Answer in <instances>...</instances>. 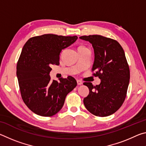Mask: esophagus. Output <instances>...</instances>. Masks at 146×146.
<instances>
[{
    "instance_id": "obj_1",
    "label": "esophagus",
    "mask_w": 146,
    "mask_h": 146,
    "mask_svg": "<svg viewBox=\"0 0 146 146\" xmlns=\"http://www.w3.org/2000/svg\"><path fill=\"white\" fill-rule=\"evenodd\" d=\"M76 82H77V84H78V86L82 85V84H83L82 81H80V80H76Z\"/></svg>"
}]
</instances>
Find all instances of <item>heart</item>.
<instances>
[{
    "instance_id": "obj_1",
    "label": "heart",
    "mask_w": 146,
    "mask_h": 146,
    "mask_svg": "<svg viewBox=\"0 0 146 146\" xmlns=\"http://www.w3.org/2000/svg\"><path fill=\"white\" fill-rule=\"evenodd\" d=\"M79 48H84V47H82V46H80V47H79Z\"/></svg>"
}]
</instances>
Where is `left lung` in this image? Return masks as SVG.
I'll use <instances>...</instances> for the list:
<instances>
[{"mask_svg":"<svg viewBox=\"0 0 146 146\" xmlns=\"http://www.w3.org/2000/svg\"><path fill=\"white\" fill-rule=\"evenodd\" d=\"M80 38L92 44L95 53L92 71L101 80L95 86L91 82L84 83L90 90L84 104L94 115L110 116L122 105L129 86L130 71L124 51L117 40L98 35Z\"/></svg>","mask_w":146,"mask_h":146,"instance_id":"obj_1","label":"left lung"}]
</instances>
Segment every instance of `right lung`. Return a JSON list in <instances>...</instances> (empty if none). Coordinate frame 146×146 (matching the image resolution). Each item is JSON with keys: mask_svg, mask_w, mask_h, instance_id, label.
Segmentation results:
<instances>
[{"mask_svg": "<svg viewBox=\"0 0 146 146\" xmlns=\"http://www.w3.org/2000/svg\"><path fill=\"white\" fill-rule=\"evenodd\" d=\"M76 36L45 34L29 38L17 62V76L23 100L35 114L51 117L64 106L68 94L77 83L72 76L51 80L52 65H58L62 50L76 40Z\"/></svg>", "mask_w": 146, "mask_h": 146, "instance_id": "right-lung-1", "label": "right lung"}]
</instances>
